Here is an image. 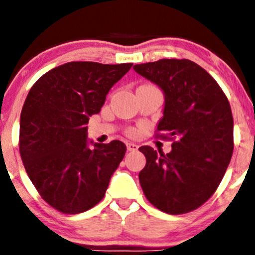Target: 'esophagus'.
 Returning <instances> with one entry per match:
<instances>
[{
    "label": "esophagus",
    "mask_w": 255,
    "mask_h": 255,
    "mask_svg": "<svg viewBox=\"0 0 255 255\" xmlns=\"http://www.w3.org/2000/svg\"><path fill=\"white\" fill-rule=\"evenodd\" d=\"M127 147L128 151H136L138 148V145H136L135 142H127Z\"/></svg>",
    "instance_id": "34e87169"
}]
</instances>
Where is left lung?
Returning <instances> with one entry per match:
<instances>
[{
  "label": "left lung",
  "mask_w": 255,
  "mask_h": 255,
  "mask_svg": "<svg viewBox=\"0 0 255 255\" xmlns=\"http://www.w3.org/2000/svg\"><path fill=\"white\" fill-rule=\"evenodd\" d=\"M133 70L162 90L157 130L175 138L168 153L138 148L146 157L138 173L141 188L162 212H191L213 195L231 162V105L216 80L192 60L160 59Z\"/></svg>",
  "instance_id": "left-lung-1"
}]
</instances>
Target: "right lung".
<instances>
[{
	"label": "right lung",
	"mask_w": 255,
	"mask_h": 255,
	"mask_svg": "<svg viewBox=\"0 0 255 255\" xmlns=\"http://www.w3.org/2000/svg\"><path fill=\"white\" fill-rule=\"evenodd\" d=\"M131 67L65 63L43 74L27 95L19 152L34 187L59 212L77 214L98 205L124 158V142H94L88 138L87 124Z\"/></svg>",
	"instance_id": "obj_1"
}]
</instances>
